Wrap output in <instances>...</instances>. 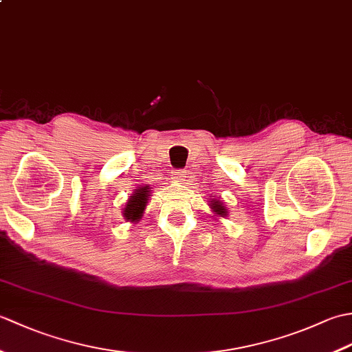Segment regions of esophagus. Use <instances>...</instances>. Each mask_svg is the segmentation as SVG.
<instances>
[{"label":"esophagus","mask_w":352,"mask_h":352,"mask_svg":"<svg viewBox=\"0 0 352 352\" xmlns=\"http://www.w3.org/2000/svg\"><path fill=\"white\" fill-rule=\"evenodd\" d=\"M186 177H188V172L183 170V169L174 172V178H175V182H178V183H184Z\"/></svg>","instance_id":"esophagus-1"}]
</instances>
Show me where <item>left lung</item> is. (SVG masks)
<instances>
[{
  "instance_id": "1",
  "label": "left lung",
  "mask_w": 352,
  "mask_h": 352,
  "mask_svg": "<svg viewBox=\"0 0 352 352\" xmlns=\"http://www.w3.org/2000/svg\"><path fill=\"white\" fill-rule=\"evenodd\" d=\"M208 203H210L208 206H210L212 212L214 213L213 216H216V218H226V216H228V208L226 207V204L222 203V201L216 199V198H212L210 201H208Z\"/></svg>"
}]
</instances>
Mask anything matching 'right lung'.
I'll use <instances>...</instances> for the list:
<instances>
[{"label": "right lung", "instance_id": "1", "mask_svg": "<svg viewBox=\"0 0 352 352\" xmlns=\"http://www.w3.org/2000/svg\"><path fill=\"white\" fill-rule=\"evenodd\" d=\"M149 193H151V188H149L148 184L134 189L131 197L126 199V204H125L124 212H122V216L126 222L136 223L142 219V216H144V213H145L148 199H149V197H151Z\"/></svg>", "mask_w": 352, "mask_h": 352}]
</instances>
